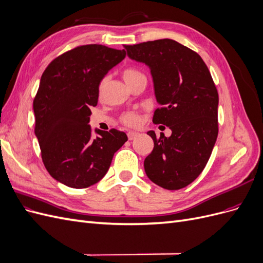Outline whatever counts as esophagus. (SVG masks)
<instances>
[{
	"label": "esophagus",
	"mask_w": 263,
	"mask_h": 263,
	"mask_svg": "<svg viewBox=\"0 0 263 263\" xmlns=\"http://www.w3.org/2000/svg\"><path fill=\"white\" fill-rule=\"evenodd\" d=\"M138 135H139V133H136V132H128V133H127V136H128L129 140H133L136 137H138Z\"/></svg>",
	"instance_id": "esophagus-1"
}]
</instances>
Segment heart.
I'll list each match as a JSON object with an SVG mask.
<instances>
[{"label":"heart","mask_w":263,"mask_h":263,"mask_svg":"<svg viewBox=\"0 0 263 263\" xmlns=\"http://www.w3.org/2000/svg\"><path fill=\"white\" fill-rule=\"evenodd\" d=\"M123 78H124L125 82L129 85V84H132L133 82L137 81L138 79H144V78H146V76H145L144 73H142L141 71L138 70V69L128 68V69L124 70ZM106 82H107V79H106V78L103 79V80L100 82L99 89H98L100 95H102L103 92H104ZM121 121L123 122V124H125V125H127V126H130V127L137 126L138 123H139V115H138L137 113H135V112L125 113L124 115H122Z\"/></svg>","instance_id":"heart-1"}]
</instances>
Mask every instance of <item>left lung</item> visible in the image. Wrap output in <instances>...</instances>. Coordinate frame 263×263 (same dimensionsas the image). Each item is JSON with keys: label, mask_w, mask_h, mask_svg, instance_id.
Segmentation results:
<instances>
[{"label": "left lung", "mask_w": 263, "mask_h": 263, "mask_svg": "<svg viewBox=\"0 0 263 263\" xmlns=\"http://www.w3.org/2000/svg\"><path fill=\"white\" fill-rule=\"evenodd\" d=\"M124 47L153 77L160 105L153 122L172 132L160 138L154 130L147 133L154 140L144 162L147 177L165 190L185 187L205 168L218 135V93L210 70L200 54L172 39Z\"/></svg>", "instance_id": "obj_1"}]
</instances>
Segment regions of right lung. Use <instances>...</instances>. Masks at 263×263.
<instances>
[{
    "label": "right lung",
    "instance_id": "obj_1",
    "mask_svg": "<svg viewBox=\"0 0 263 263\" xmlns=\"http://www.w3.org/2000/svg\"><path fill=\"white\" fill-rule=\"evenodd\" d=\"M126 57V51L85 45L52 60L34 99L35 135L50 176L73 189L89 187L108 171L116 151L127 141L124 132L89 125L99 84Z\"/></svg>",
    "mask_w": 263,
    "mask_h": 263
}]
</instances>
